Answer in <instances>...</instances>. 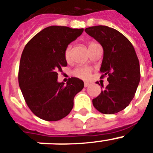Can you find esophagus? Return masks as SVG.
<instances>
[{
  "label": "esophagus",
  "mask_w": 153,
  "mask_h": 153,
  "mask_svg": "<svg viewBox=\"0 0 153 153\" xmlns=\"http://www.w3.org/2000/svg\"><path fill=\"white\" fill-rule=\"evenodd\" d=\"M89 85H90V83H88V82H85V88H87V87L88 86H89Z\"/></svg>",
  "instance_id": "34e87169"
}]
</instances>
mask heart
<instances>
[{
    "label": "heart",
    "mask_w": 153,
    "mask_h": 153,
    "mask_svg": "<svg viewBox=\"0 0 153 153\" xmlns=\"http://www.w3.org/2000/svg\"><path fill=\"white\" fill-rule=\"evenodd\" d=\"M70 53H71V45H68L65 48V53H64V56H65V60H69ZM91 71H92V69L88 66H80L75 68L72 71V75L74 76L77 77V78H81V79L87 80L91 77Z\"/></svg>",
    "instance_id": "obj_1"
}]
</instances>
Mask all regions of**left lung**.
Segmentation results:
<instances>
[{"mask_svg": "<svg viewBox=\"0 0 153 153\" xmlns=\"http://www.w3.org/2000/svg\"><path fill=\"white\" fill-rule=\"evenodd\" d=\"M85 31L103 48L100 78L107 76L109 81L99 96L93 99V105L101 113L115 114L129 105L137 89L140 80L137 56L129 40L114 28L97 25Z\"/></svg>", "mask_w": 153, "mask_h": 153, "instance_id": "left-lung-1", "label": "left lung"}]
</instances>
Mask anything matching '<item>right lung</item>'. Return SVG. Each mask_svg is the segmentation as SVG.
I'll use <instances>...</instances> for the list:
<instances>
[{
	"label": "right lung",
	"mask_w": 153,
	"mask_h": 153,
	"mask_svg": "<svg viewBox=\"0 0 153 153\" xmlns=\"http://www.w3.org/2000/svg\"><path fill=\"white\" fill-rule=\"evenodd\" d=\"M83 31L47 27L31 38L22 51L19 85L28 108L41 119L54 122L65 118L73 108L75 96L83 89V81L78 78H68L65 85L57 81V72L67 65L65 48Z\"/></svg>",
	"instance_id": "right-lung-1"
}]
</instances>
